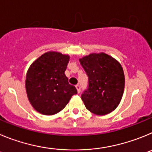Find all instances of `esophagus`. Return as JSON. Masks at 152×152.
I'll return each instance as SVG.
<instances>
[{"instance_id":"34e87169","label":"esophagus","mask_w":152,"mask_h":152,"mask_svg":"<svg viewBox=\"0 0 152 152\" xmlns=\"http://www.w3.org/2000/svg\"><path fill=\"white\" fill-rule=\"evenodd\" d=\"M76 89H77L78 93H79L80 91H81V87H80V85H79V84L76 85Z\"/></svg>"}]
</instances>
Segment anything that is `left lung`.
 <instances>
[{"mask_svg": "<svg viewBox=\"0 0 152 152\" xmlns=\"http://www.w3.org/2000/svg\"><path fill=\"white\" fill-rule=\"evenodd\" d=\"M88 77V88L81 98L86 107L96 115L115 110L123 97L125 86L120 63L104 53L90 54L79 59Z\"/></svg>", "mask_w": 152, "mask_h": 152, "instance_id": "left-lung-1", "label": "left lung"}]
</instances>
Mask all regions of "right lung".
Instances as JSON below:
<instances>
[{
  "mask_svg": "<svg viewBox=\"0 0 152 152\" xmlns=\"http://www.w3.org/2000/svg\"><path fill=\"white\" fill-rule=\"evenodd\" d=\"M69 61L68 55L49 51L40 56L28 68L26 78L27 96L34 109L42 114L58 113L77 93L64 73Z\"/></svg>",
  "mask_w": 152,
  "mask_h": 152,
  "instance_id": "obj_1",
  "label": "right lung"
}]
</instances>
